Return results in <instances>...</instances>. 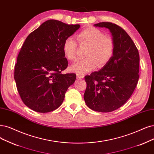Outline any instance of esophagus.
<instances>
[{
	"mask_svg": "<svg viewBox=\"0 0 154 154\" xmlns=\"http://www.w3.org/2000/svg\"><path fill=\"white\" fill-rule=\"evenodd\" d=\"M77 77L78 79H83L84 77V75H83L82 74H79V73H77Z\"/></svg>",
	"mask_w": 154,
	"mask_h": 154,
	"instance_id": "esophagus-1",
	"label": "esophagus"
}]
</instances>
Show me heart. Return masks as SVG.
I'll return each instance as SVG.
<instances>
[{"instance_id":"heart-1","label":"heart","mask_w":154,"mask_h":154,"mask_svg":"<svg viewBox=\"0 0 154 154\" xmlns=\"http://www.w3.org/2000/svg\"><path fill=\"white\" fill-rule=\"evenodd\" d=\"M77 39L81 45L87 46L85 53L86 58L78 60L70 66V70L83 74L104 67L114 54L115 42L112 37L93 26L85 28L77 34ZM63 51L68 60L74 61L77 58V43L72 37H67L63 45Z\"/></svg>"}]
</instances>
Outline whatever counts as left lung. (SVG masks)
Listing matches in <instances>:
<instances>
[{"label": "left lung", "mask_w": 154, "mask_h": 154, "mask_svg": "<svg viewBox=\"0 0 154 154\" xmlns=\"http://www.w3.org/2000/svg\"><path fill=\"white\" fill-rule=\"evenodd\" d=\"M94 26L110 30L115 52L100 70L85 76L87 87L84 98L93 110L110 112L122 106L134 91L140 77V56L133 40L121 26L110 22Z\"/></svg>", "instance_id": "left-lung-1"}]
</instances>
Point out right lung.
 Wrapping results in <instances>:
<instances>
[{"mask_svg":"<svg viewBox=\"0 0 154 154\" xmlns=\"http://www.w3.org/2000/svg\"><path fill=\"white\" fill-rule=\"evenodd\" d=\"M80 28L49 20L29 34L18 54L14 80L26 106L41 113L52 112L62 104L75 73L62 74L68 66L63 45Z\"/></svg>","mask_w":154,"mask_h":154,"instance_id":"obj_1","label":"right lung"}]
</instances>
